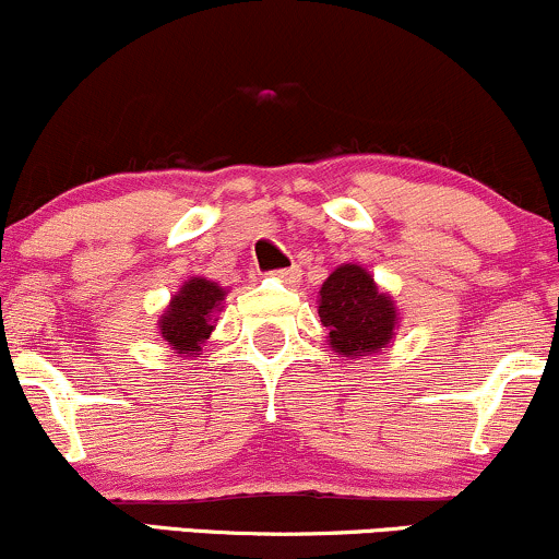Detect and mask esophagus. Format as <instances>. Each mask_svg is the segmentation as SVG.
Segmentation results:
<instances>
[{"label":"esophagus","instance_id":"1","mask_svg":"<svg viewBox=\"0 0 559 559\" xmlns=\"http://www.w3.org/2000/svg\"><path fill=\"white\" fill-rule=\"evenodd\" d=\"M272 277H274V280H280V282H285V285H298V282H300V269H298V266L274 269Z\"/></svg>","mask_w":559,"mask_h":559}]
</instances>
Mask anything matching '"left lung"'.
Instances as JSON below:
<instances>
[{"mask_svg":"<svg viewBox=\"0 0 559 559\" xmlns=\"http://www.w3.org/2000/svg\"><path fill=\"white\" fill-rule=\"evenodd\" d=\"M319 317L340 358L379 353L397 330L395 300L358 264L337 266L326 277L319 290Z\"/></svg>","mask_w":559,"mask_h":559,"instance_id":"left-lung-1","label":"left lung"}]
</instances>
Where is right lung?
<instances>
[{"label": "right lung", "instance_id": "add662e5", "mask_svg": "<svg viewBox=\"0 0 559 559\" xmlns=\"http://www.w3.org/2000/svg\"><path fill=\"white\" fill-rule=\"evenodd\" d=\"M225 290L212 280H188L159 319L162 340L180 356H201V345L214 332V313L222 308Z\"/></svg>", "mask_w": 559, "mask_h": 559}]
</instances>
